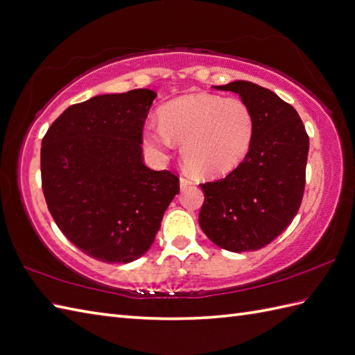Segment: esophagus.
Listing matches in <instances>:
<instances>
[{"label":"esophagus","mask_w":355,"mask_h":355,"mask_svg":"<svg viewBox=\"0 0 355 355\" xmlns=\"http://www.w3.org/2000/svg\"><path fill=\"white\" fill-rule=\"evenodd\" d=\"M191 184H192V181L189 180L187 177H184V175H181V177H180V187H181V189H184V187L191 186Z\"/></svg>","instance_id":"esophagus-1"}]
</instances>
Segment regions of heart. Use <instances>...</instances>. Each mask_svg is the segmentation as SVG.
Listing matches in <instances>:
<instances>
[{"label": "heart", "instance_id": "heart-1", "mask_svg": "<svg viewBox=\"0 0 355 355\" xmlns=\"http://www.w3.org/2000/svg\"><path fill=\"white\" fill-rule=\"evenodd\" d=\"M254 116L239 98L191 94L164 104L160 123H148L144 142L160 159L181 144L189 168L201 175L232 171L248 153L254 136Z\"/></svg>", "mask_w": 355, "mask_h": 355}]
</instances>
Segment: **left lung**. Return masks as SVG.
<instances>
[{"mask_svg":"<svg viewBox=\"0 0 355 355\" xmlns=\"http://www.w3.org/2000/svg\"><path fill=\"white\" fill-rule=\"evenodd\" d=\"M215 89L241 96L255 125L243 162L225 178L200 184V227L219 248L255 251L282 234L298 213L309 136L298 112L272 90L243 80Z\"/></svg>","mask_w":355,"mask_h":355,"instance_id":"1","label":"left lung"}]
</instances>
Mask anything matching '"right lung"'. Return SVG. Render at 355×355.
<instances>
[{
    "instance_id": "right-lung-1",
    "label": "right lung",
    "mask_w": 355,
    "mask_h": 355,
    "mask_svg": "<svg viewBox=\"0 0 355 355\" xmlns=\"http://www.w3.org/2000/svg\"><path fill=\"white\" fill-rule=\"evenodd\" d=\"M157 94L135 89L68 107L42 139L40 172L60 232L105 263H130L151 248L178 177L142 157L144 123Z\"/></svg>"
}]
</instances>
